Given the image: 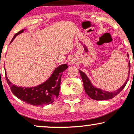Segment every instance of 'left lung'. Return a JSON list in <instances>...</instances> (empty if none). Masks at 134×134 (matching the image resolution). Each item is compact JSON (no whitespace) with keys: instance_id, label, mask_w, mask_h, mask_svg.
I'll return each instance as SVG.
<instances>
[{"instance_id":"left-lung-1","label":"left lung","mask_w":134,"mask_h":134,"mask_svg":"<svg viewBox=\"0 0 134 134\" xmlns=\"http://www.w3.org/2000/svg\"><path fill=\"white\" fill-rule=\"evenodd\" d=\"M127 56L129 57V54L127 53ZM129 74H130V63H129ZM80 75H81V78H82V81L83 82V85H84V90H85L86 93L88 95L89 97H90L91 99H95V100H108V99H112L114 98L115 96L119 94L121 91V90L125 87L127 84V82L129 81V76L127 77V81L124 83V85L121 87H120L118 90L115 91L113 92H107L104 91L100 90V89L96 88V87H94L92 84L91 83L90 79L86 76V75L84 73V72L79 70Z\"/></svg>"}]
</instances>
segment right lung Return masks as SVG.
I'll use <instances>...</instances> for the list:
<instances>
[{"label": "right lung", "instance_id": "right-lung-1", "mask_svg": "<svg viewBox=\"0 0 134 134\" xmlns=\"http://www.w3.org/2000/svg\"><path fill=\"white\" fill-rule=\"evenodd\" d=\"M24 30L15 34L10 43L17 35L22 33ZM68 68L67 64H63L55 69L51 77L47 81L33 87L16 86L8 79L5 72V78L12 93L19 99L34 106H43L53 103L59 94L61 77L62 72Z\"/></svg>", "mask_w": 134, "mask_h": 134}]
</instances>
